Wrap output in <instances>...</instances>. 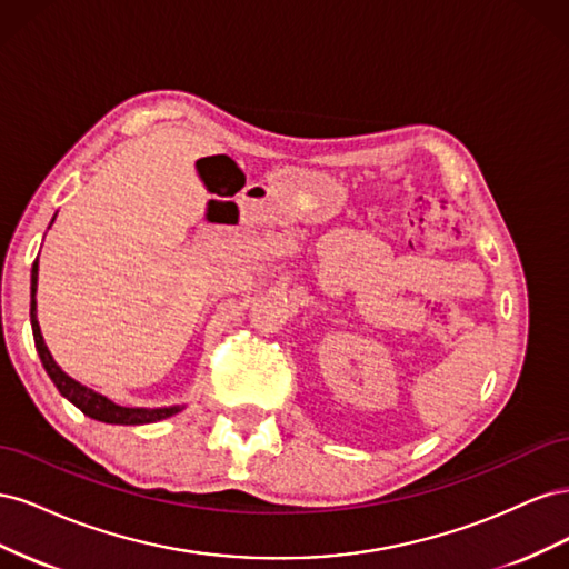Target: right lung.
<instances>
[{
  "instance_id": "right-lung-1",
  "label": "right lung",
  "mask_w": 569,
  "mask_h": 569,
  "mask_svg": "<svg viewBox=\"0 0 569 569\" xmlns=\"http://www.w3.org/2000/svg\"><path fill=\"white\" fill-rule=\"evenodd\" d=\"M36 291H38V261L32 263V272H30V325H32V337H36V349L40 353L42 366L47 370V375L51 377V382L57 385V389L61 391V396H66L76 408H80L84 416L107 422V425H147V422H159L166 420L176 412L182 410V406H170V408H126L118 406L107 396H101L99 391L84 387L80 382H76L73 377H68L59 366L57 360L51 358L47 343L42 339L40 332V322H38V301H36Z\"/></svg>"
}]
</instances>
